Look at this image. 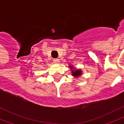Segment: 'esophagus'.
I'll return each mask as SVG.
<instances>
[{
	"label": "esophagus",
	"instance_id": "34e87169",
	"mask_svg": "<svg viewBox=\"0 0 124 124\" xmlns=\"http://www.w3.org/2000/svg\"><path fill=\"white\" fill-rule=\"evenodd\" d=\"M59 62H60V60L58 58H54V60H53V62H54V64H58Z\"/></svg>",
	"mask_w": 124,
	"mask_h": 124
}]
</instances>
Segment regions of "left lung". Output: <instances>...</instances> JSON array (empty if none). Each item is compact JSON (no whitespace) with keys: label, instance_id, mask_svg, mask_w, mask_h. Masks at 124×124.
<instances>
[{"label":"left lung","instance_id":"1","mask_svg":"<svg viewBox=\"0 0 124 124\" xmlns=\"http://www.w3.org/2000/svg\"><path fill=\"white\" fill-rule=\"evenodd\" d=\"M70 68L72 69L71 66H70ZM72 73H73V75L75 76V77H78V76H80L82 74V71L80 70H76L75 71H73L72 70Z\"/></svg>","mask_w":124,"mask_h":124}]
</instances>
